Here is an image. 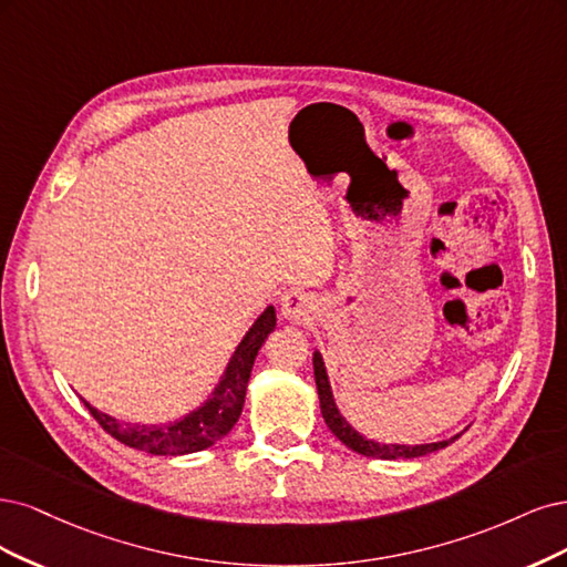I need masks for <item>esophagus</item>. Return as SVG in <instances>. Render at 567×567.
<instances>
[{
	"label": "esophagus",
	"mask_w": 567,
	"mask_h": 567,
	"mask_svg": "<svg viewBox=\"0 0 567 567\" xmlns=\"http://www.w3.org/2000/svg\"><path fill=\"white\" fill-rule=\"evenodd\" d=\"M313 301H310L308 295H303V291H287V295L280 299V316L287 320V322H295V324H301V322H308L310 316H313Z\"/></svg>",
	"instance_id": "obj_1"
}]
</instances>
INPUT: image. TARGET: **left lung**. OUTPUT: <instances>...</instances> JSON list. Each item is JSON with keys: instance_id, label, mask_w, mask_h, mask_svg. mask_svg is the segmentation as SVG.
<instances>
[{"instance_id": "left-lung-1", "label": "left lung", "mask_w": 567, "mask_h": 567, "mask_svg": "<svg viewBox=\"0 0 567 567\" xmlns=\"http://www.w3.org/2000/svg\"><path fill=\"white\" fill-rule=\"evenodd\" d=\"M313 374H316V386H318V398H320V412L324 424L330 426V431L339 437V441L364 456H372V460H416V456H424L431 452H437L447 447L450 443H454L460 433L452 435L450 441H437V443H424V445H398V443H377L372 437H364L362 433H358L346 416L339 412L334 395H332V386H330V377H327L324 370V360L320 355V351L313 353Z\"/></svg>"}]
</instances>
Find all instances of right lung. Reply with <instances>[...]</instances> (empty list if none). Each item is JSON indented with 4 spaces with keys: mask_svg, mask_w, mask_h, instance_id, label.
<instances>
[{
    "mask_svg": "<svg viewBox=\"0 0 567 567\" xmlns=\"http://www.w3.org/2000/svg\"><path fill=\"white\" fill-rule=\"evenodd\" d=\"M276 330V308L268 306L264 313L249 327V332L237 343L228 368L216 383L212 395L203 405L190 414L176 419L169 424H122L115 416L91 408L86 400L84 405L91 416L111 433L115 441L130 445L134 450L159 454V456H178L190 452H203L212 447L237 424V419L245 408L247 383L251 377L254 360H257L264 341Z\"/></svg>",
    "mask_w": 567,
    "mask_h": 567,
    "instance_id": "obj_1",
    "label": "right lung"
}]
</instances>
